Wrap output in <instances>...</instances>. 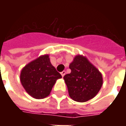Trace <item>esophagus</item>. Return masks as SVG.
I'll return each instance as SVG.
<instances>
[{"instance_id": "1", "label": "esophagus", "mask_w": 126, "mask_h": 126, "mask_svg": "<svg viewBox=\"0 0 126 126\" xmlns=\"http://www.w3.org/2000/svg\"><path fill=\"white\" fill-rule=\"evenodd\" d=\"M61 74L62 77H63L65 75V71H63L61 73Z\"/></svg>"}]
</instances>
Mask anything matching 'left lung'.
<instances>
[{"label":"left lung","instance_id":"8db88e82","mask_svg":"<svg viewBox=\"0 0 126 126\" xmlns=\"http://www.w3.org/2000/svg\"><path fill=\"white\" fill-rule=\"evenodd\" d=\"M71 73L63 77L69 96L77 102H86L97 94L103 85L100 71L82 55H77L70 63Z\"/></svg>","mask_w":126,"mask_h":126}]
</instances>
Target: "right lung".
<instances>
[{
  "label": "right lung",
  "instance_id": "right-lung-1",
  "mask_svg": "<svg viewBox=\"0 0 126 126\" xmlns=\"http://www.w3.org/2000/svg\"><path fill=\"white\" fill-rule=\"evenodd\" d=\"M62 76L50 61L49 55H42L26 65L21 71V83L27 93L36 99L48 96Z\"/></svg>",
  "mask_w": 126,
  "mask_h": 126
}]
</instances>
